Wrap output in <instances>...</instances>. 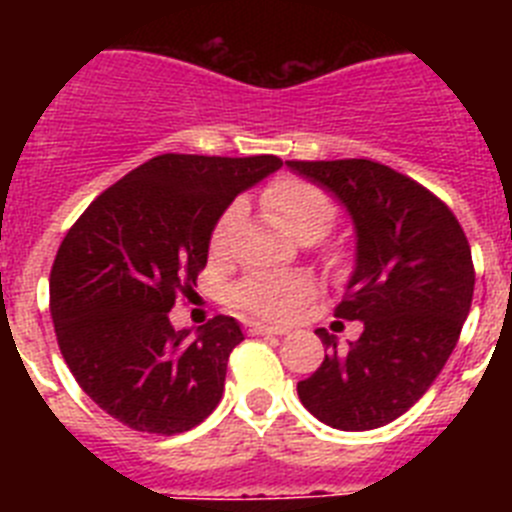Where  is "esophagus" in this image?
I'll return each instance as SVG.
<instances>
[{
    "mask_svg": "<svg viewBox=\"0 0 512 512\" xmlns=\"http://www.w3.org/2000/svg\"><path fill=\"white\" fill-rule=\"evenodd\" d=\"M246 328H248V333H251V336H284V333H287L284 328H274V325L256 323V320H251Z\"/></svg>",
    "mask_w": 512,
    "mask_h": 512,
    "instance_id": "34e87169",
    "label": "esophagus"
}]
</instances>
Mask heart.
Wrapping results in <instances>:
<instances>
[{
	"instance_id": "b5f03b06",
	"label": "heart",
	"mask_w": 512,
	"mask_h": 512,
	"mask_svg": "<svg viewBox=\"0 0 512 512\" xmlns=\"http://www.w3.org/2000/svg\"><path fill=\"white\" fill-rule=\"evenodd\" d=\"M261 205L269 212V217L284 233L302 243L318 241L320 235L330 230L336 223V205L328 194L312 182H305L300 176H279L277 182H271L261 194ZM241 217V207L230 205L220 215L210 235V251L225 253L233 238V230ZM333 264H341V253H330ZM315 287L307 277H246L233 289L235 305L246 312L261 315V318L284 320L300 305H305L312 297Z\"/></svg>"
}]
</instances>
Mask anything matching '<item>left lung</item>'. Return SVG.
Returning <instances> with one entry per match:
<instances>
[{"label": "left lung", "instance_id": "8db88e82", "mask_svg": "<svg viewBox=\"0 0 512 512\" xmlns=\"http://www.w3.org/2000/svg\"><path fill=\"white\" fill-rule=\"evenodd\" d=\"M330 189L356 225V271L336 318L361 320L348 351L318 328L325 361L297 384L302 405L338 431L408 413L449 361L474 295L472 248L449 205L369 158L287 161Z\"/></svg>", "mask_w": 512, "mask_h": 512}]
</instances>
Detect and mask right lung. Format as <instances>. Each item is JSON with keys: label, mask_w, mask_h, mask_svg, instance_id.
Instances as JSON below:
<instances>
[{"label": "right lung", "mask_w": 512, "mask_h": 512, "mask_svg": "<svg viewBox=\"0 0 512 512\" xmlns=\"http://www.w3.org/2000/svg\"><path fill=\"white\" fill-rule=\"evenodd\" d=\"M279 166L269 153H164L104 189L61 241L51 269L58 348L81 390L122 425L176 436L217 408L241 325L215 315L189 338L169 312L205 269L217 217Z\"/></svg>", "instance_id": "add662e5"}]
</instances>
